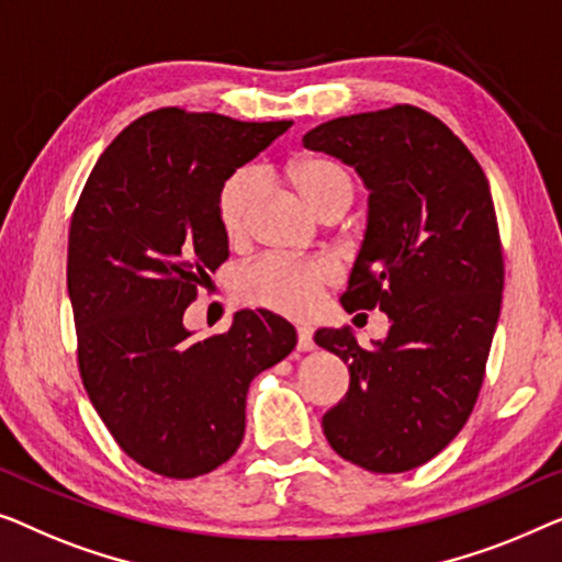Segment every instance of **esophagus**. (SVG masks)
<instances>
[{"label":"esophagus","mask_w":562,"mask_h":562,"mask_svg":"<svg viewBox=\"0 0 562 562\" xmlns=\"http://www.w3.org/2000/svg\"><path fill=\"white\" fill-rule=\"evenodd\" d=\"M315 341H313V328L311 326H300L297 328V351H313Z\"/></svg>","instance_id":"esophagus-1"}]
</instances>
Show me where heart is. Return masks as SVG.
Returning a JSON list of instances; mask_svg holds the SVG:
<instances>
[{
	"label": "heart",
	"instance_id": "heart-1",
	"mask_svg": "<svg viewBox=\"0 0 562 562\" xmlns=\"http://www.w3.org/2000/svg\"><path fill=\"white\" fill-rule=\"evenodd\" d=\"M288 178L318 216L344 213L357 193L351 170L330 155L297 157L288 165ZM257 201V170H236L224 180L216 199V213L228 239L241 241L249 234ZM336 265L326 257L292 259L267 255L236 272V290L251 305H262L290 318H305L318 307L323 290L336 282Z\"/></svg>",
	"mask_w": 562,
	"mask_h": 562
}]
</instances>
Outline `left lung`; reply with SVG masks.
<instances>
[{
  "label": "left lung",
  "instance_id": "left-lung-1",
  "mask_svg": "<svg viewBox=\"0 0 562 562\" xmlns=\"http://www.w3.org/2000/svg\"><path fill=\"white\" fill-rule=\"evenodd\" d=\"M303 145L353 165L369 188L341 303L390 318L374 349H361L351 328L315 334L351 374L323 432L367 471L417 469L469 420L499 321L504 257L488 180L438 116L409 104L338 116Z\"/></svg>",
  "mask_w": 562,
  "mask_h": 562
}]
</instances>
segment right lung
<instances>
[{
    "label": "right lung",
    "instance_id": "add662e5",
    "mask_svg": "<svg viewBox=\"0 0 562 562\" xmlns=\"http://www.w3.org/2000/svg\"><path fill=\"white\" fill-rule=\"evenodd\" d=\"M292 122H236L168 106L104 149L68 232V295L91 405L132 461L203 476L236 453L247 392L295 349L288 321L239 311L193 341L186 307L228 257L216 199Z\"/></svg>",
    "mask_w": 562,
    "mask_h": 562
}]
</instances>
